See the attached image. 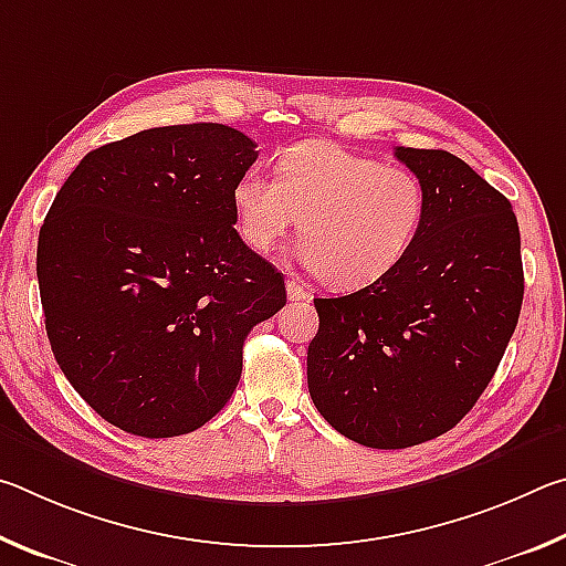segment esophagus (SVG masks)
I'll use <instances>...</instances> for the list:
<instances>
[{
  "label": "esophagus",
  "instance_id": "obj_1",
  "mask_svg": "<svg viewBox=\"0 0 566 566\" xmlns=\"http://www.w3.org/2000/svg\"><path fill=\"white\" fill-rule=\"evenodd\" d=\"M286 296H290V302H294V304H300V302H306L310 300V292L304 290V286L296 282V280H286Z\"/></svg>",
  "mask_w": 566,
  "mask_h": 566
}]
</instances>
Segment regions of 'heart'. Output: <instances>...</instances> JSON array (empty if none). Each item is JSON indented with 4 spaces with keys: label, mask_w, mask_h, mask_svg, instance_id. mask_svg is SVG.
Listing matches in <instances>:
<instances>
[{
    "label": "heart",
    "mask_w": 566,
    "mask_h": 566,
    "mask_svg": "<svg viewBox=\"0 0 566 566\" xmlns=\"http://www.w3.org/2000/svg\"><path fill=\"white\" fill-rule=\"evenodd\" d=\"M232 212L256 254H270L300 222V260L334 290H359L411 252L427 222V189L407 167L310 139L276 157L274 179L247 169L234 181Z\"/></svg>",
    "instance_id": "heart-1"
}]
</instances>
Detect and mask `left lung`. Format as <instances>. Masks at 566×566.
<instances>
[{
  "label": "left lung",
  "instance_id": "1",
  "mask_svg": "<svg viewBox=\"0 0 566 566\" xmlns=\"http://www.w3.org/2000/svg\"><path fill=\"white\" fill-rule=\"evenodd\" d=\"M427 189L411 252L364 290L314 300L306 381L352 442L405 449L462 421L520 322L524 272L510 199L444 149L397 147Z\"/></svg>",
  "mask_w": 566,
  "mask_h": 566
}]
</instances>
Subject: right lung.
<instances>
[{"mask_svg":"<svg viewBox=\"0 0 566 566\" xmlns=\"http://www.w3.org/2000/svg\"><path fill=\"white\" fill-rule=\"evenodd\" d=\"M254 142L175 124L90 151L56 191L36 244L46 337L80 397L124 432L207 424L242 377L254 324L284 280L234 229Z\"/></svg>","mask_w":566,"mask_h":566,"instance_id":"obj_1","label":"right lung"}]
</instances>
